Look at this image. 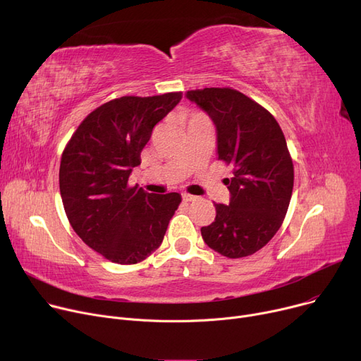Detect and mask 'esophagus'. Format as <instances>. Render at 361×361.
<instances>
[{"label": "esophagus", "instance_id": "obj_1", "mask_svg": "<svg viewBox=\"0 0 361 361\" xmlns=\"http://www.w3.org/2000/svg\"><path fill=\"white\" fill-rule=\"evenodd\" d=\"M196 197L195 196H192V195H188V193H183V202H193Z\"/></svg>", "mask_w": 361, "mask_h": 361}]
</instances>
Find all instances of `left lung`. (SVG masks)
I'll use <instances>...</instances> for the list:
<instances>
[{
    "label": "left lung",
    "mask_w": 361,
    "mask_h": 361,
    "mask_svg": "<svg viewBox=\"0 0 361 361\" xmlns=\"http://www.w3.org/2000/svg\"><path fill=\"white\" fill-rule=\"evenodd\" d=\"M185 97L216 127L218 159L233 165L225 178L230 204L215 203V221L202 237L219 255L238 259L260 250L281 228L288 211L294 165L272 114L231 87L188 90Z\"/></svg>",
    "instance_id": "8db88e82"
}]
</instances>
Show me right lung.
I'll list each match as a JSON object with an SVG mask.
<instances>
[{"mask_svg":"<svg viewBox=\"0 0 361 361\" xmlns=\"http://www.w3.org/2000/svg\"><path fill=\"white\" fill-rule=\"evenodd\" d=\"M181 97L169 92L105 102L63 150L60 193L68 222L83 243L114 263L135 264L154 253L181 203L178 193L152 195L128 185L152 130Z\"/></svg>","mask_w":361,"mask_h":361,"instance_id":"obj_1","label":"right lung"}]
</instances>
